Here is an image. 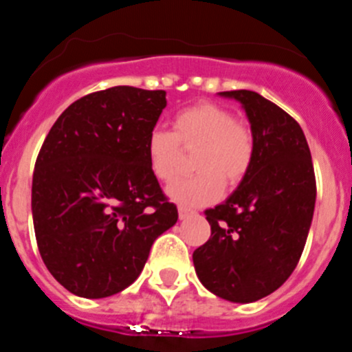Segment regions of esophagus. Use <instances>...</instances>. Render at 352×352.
<instances>
[{
	"label": "esophagus",
	"instance_id": "esophagus-1",
	"mask_svg": "<svg viewBox=\"0 0 352 352\" xmlns=\"http://www.w3.org/2000/svg\"><path fill=\"white\" fill-rule=\"evenodd\" d=\"M194 213H195V211H194V210H190V208H186V206H179V208H178L179 220L188 219V217H190V214H194Z\"/></svg>",
	"mask_w": 352,
	"mask_h": 352
}]
</instances>
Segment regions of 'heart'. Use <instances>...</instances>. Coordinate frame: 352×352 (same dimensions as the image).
<instances>
[{"mask_svg": "<svg viewBox=\"0 0 352 352\" xmlns=\"http://www.w3.org/2000/svg\"><path fill=\"white\" fill-rule=\"evenodd\" d=\"M183 149H195L190 178H182L167 188L174 203L186 208L214 203L223 192V182L236 185L245 178L254 160V135L243 121L234 120L227 107L199 102L173 118V132L155 129L148 135L146 153L151 173L169 183L179 170Z\"/></svg>", "mask_w": 352, "mask_h": 352, "instance_id": "b5f03b06", "label": "heart"}]
</instances>
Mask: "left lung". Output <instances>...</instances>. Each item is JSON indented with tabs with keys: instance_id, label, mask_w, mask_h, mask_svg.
Returning <instances> with one entry per match:
<instances>
[{
	"instance_id": "1",
	"label": "left lung",
	"mask_w": 352,
	"mask_h": 352,
	"mask_svg": "<svg viewBox=\"0 0 352 352\" xmlns=\"http://www.w3.org/2000/svg\"><path fill=\"white\" fill-rule=\"evenodd\" d=\"M219 95L241 104L256 149L238 188L206 210L211 236L192 259L214 296L252 303L296 268L316 208V176L303 130L284 109L248 89Z\"/></svg>"
}]
</instances>
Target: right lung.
<instances>
[{"label":"right lung","instance_id":"1","mask_svg":"<svg viewBox=\"0 0 352 352\" xmlns=\"http://www.w3.org/2000/svg\"><path fill=\"white\" fill-rule=\"evenodd\" d=\"M166 91L114 86L63 111L33 173L31 211L43 263L67 291L107 298L135 282L155 239L178 220L146 142Z\"/></svg>","mask_w":352,"mask_h":352}]
</instances>
